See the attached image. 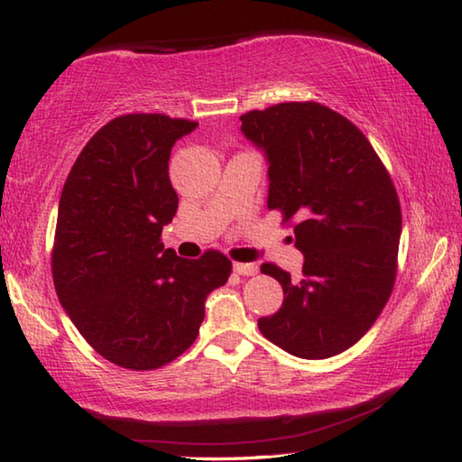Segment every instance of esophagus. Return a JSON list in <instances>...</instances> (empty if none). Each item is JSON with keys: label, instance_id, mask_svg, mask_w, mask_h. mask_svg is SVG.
I'll return each instance as SVG.
<instances>
[{"label": "esophagus", "instance_id": "34e87169", "mask_svg": "<svg viewBox=\"0 0 462 462\" xmlns=\"http://www.w3.org/2000/svg\"><path fill=\"white\" fill-rule=\"evenodd\" d=\"M234 273L242 276H254L258 273V266L253 263H234Z\"/></svg>", "mask_w": 462, "mask_h": 462}]
</instances>
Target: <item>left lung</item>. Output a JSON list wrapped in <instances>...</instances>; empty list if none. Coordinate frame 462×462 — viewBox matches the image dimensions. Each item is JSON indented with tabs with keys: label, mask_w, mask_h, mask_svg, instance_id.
<instances>
[{
	"label": "left lung",
	"mask_w": 462,
	"mask_h": 462,
	"mask_svg": "<svg viewBox=\"0 0 462 462\" xmlns=\"http://www.w3.org/2000/svg\"><path fill=\"white\" fill-rule=\"evenodd\" d=\"M240 121L268 159V209L295 222L305 254L300 281L273 263L260 266L284 299L258 329L291 356H337L370 331L396 282V188L364 133L321 103H279Z\"/></svg>",
	"instance_id": "1"
}]
</instances>
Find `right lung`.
Segmentation results:
<instances>
[{
	"instance_id": "right-lung-1",
	"label": "right lung",
	"mask_w": 462,
	"mask_h": 462,
	"mask_svg": "<svg viewBox=\"0 0 462 462\" xmlns=\"http://www.w3.org/2000/svg\"><path fill=\"white\" fill-rule=\"evenodd\" d=\"M196 121L131 113L90 137L62 188L52 246L60 305L97 354L125 370H157L196 341L204 300L232 263L163 248L178 212L171 147Z\"/></svg>"
}]
</instances>
